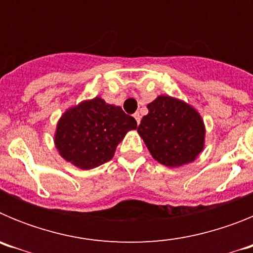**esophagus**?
I'll return each instance as SVG.
<instances>
[{"label":"esophagus","instance_id":"esophagus-1","mask_svg":"<svg viewBox=\"0 0 253 253\" xmlns=\"http://www.w3.org/2000/svg\"><path fill=\"white\" fill-rule=\"evenodd\" d=\"M133 116H134V119L137 120L138 124H139V123H140V118H142V116H140V114L139 113H135Z\"/></svg>","mask_w":253,"mask_h":253}]
</instances>
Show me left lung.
<instances>
[{
	"instance_id": "8db88e82",
	"label": "left lung",
	"mask_w": 253,
	"mask_h": 253,
	"mask_svg": "<svg viewBox=\"0 0 253 253\" xmlns=\"http://www.w3.org/2000/svg\"><path fill=\"white\" fill-rule=\"evenodd\" d=\"M138 126L152 157L167 167H180L199 157L205 146V125L195 107L169 95L147 105Z\"/></svg>"
}]
</instances>
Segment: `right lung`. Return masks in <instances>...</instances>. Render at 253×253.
<instances>
[{
  "mask_svg": "<svg viewBox=\"0 0 253 253\" xmlns=\"http://www.w3.org/2000/svg\"><path fill=\"white\" fill-rule=\"evenodd\" d=\"M137 129L133 116L96 96L68 107L57 123L54 146L60 157L81 169H91L114 157L129 130Z\"/></svg>",
  "mask_w": 253,
  "mask_h": 253,
  "instance_id": "add662e5",
  "label": "right lung"
}]
</instances>
